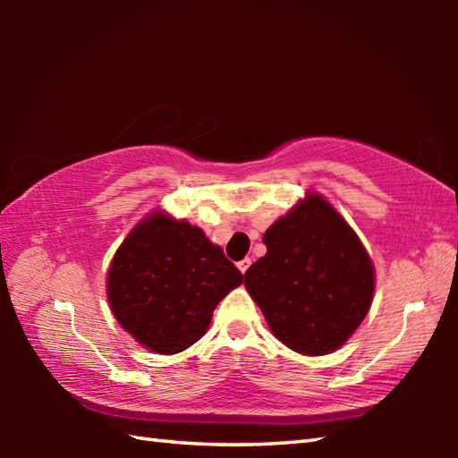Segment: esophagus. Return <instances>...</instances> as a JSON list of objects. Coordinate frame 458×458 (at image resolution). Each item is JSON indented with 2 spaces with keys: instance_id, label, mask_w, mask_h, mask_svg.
Listing matches in <instances>:
<instances>
[{
  "instance_id": "34e87169",
  "label": "esophagus",
  "mask_w": 458,
  "mask_h": 458,
  "mask_svg": "<svg viewBox=\"0 0 458 458\" xmlns=\"http://www.w3.org/2000/svg\"><path fill=\"white\" fill-rule=\"evenodd\" d=\"M252 265V260L250 259H242V260H240L238 262V268H240V273H246V270H248V267H250Z\"/></svg>"
}]
</instances>
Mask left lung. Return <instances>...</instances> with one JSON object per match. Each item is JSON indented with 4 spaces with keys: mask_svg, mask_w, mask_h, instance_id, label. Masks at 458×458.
<instances>
[{
    "mask_svg": "<svg viewBox=\"0 0 458 458\" xmlns=\"http://www.w3.org/2000/svg\"><path fill=\"white\" fill-rule=\"evenodd\" d=\"M244 286L273 335L303 355L350 339L374 301L376 268L360 236L321 193L307 191L270 226Z\"/></svg>",
    "mask_w": 458,
    "mask_h": 458,
    "instance_id": "8db88e82",
    "label": "left lung"
}]
</instances>
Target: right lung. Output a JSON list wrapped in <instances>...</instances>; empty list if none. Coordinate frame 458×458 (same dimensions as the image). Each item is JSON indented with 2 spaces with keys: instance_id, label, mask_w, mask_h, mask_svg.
I'll use <instances>...</instances> for the list:
<instances>
[{
  "instance_id": "1",
  "label": "right lung",
  "mask_w": 458,
  "mask_h": 458,
  "mask_svg": "<svg viewBox=\"0 0 458 458\" xmlns=\"http://www.w3.org/2000/svg\"><path fill=\"white\" fill-rule=\"evenodd\" d=\"M244 276L190 222L153 210L129 232L106 273L114 319L145 350L174 355L210 327L216 305Z\"/></svg>"
}]
</instances>
